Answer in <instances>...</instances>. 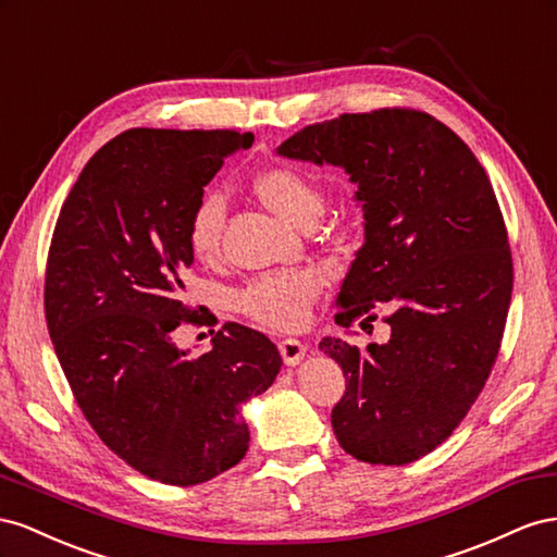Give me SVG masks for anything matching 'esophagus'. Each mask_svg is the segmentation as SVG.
Listing matches in <instances>:
<instances>
[{"instance_id":"esophagus-1","label":"esophagus","mask_w":557,"mask_h":557,"mask_svg":"<svg viewBox=\"0 0 557 557\" xmlns=\"http://www.w3.org/2000/svg\"><path fill=\"white\" fill-rule=\"evenodd\" d=\"M306 352H308V345H304L296 338L280 341V355H282V359H284V363H287V367H296V363H300V359L306 357Z\"/></svg>"}]
</instances>
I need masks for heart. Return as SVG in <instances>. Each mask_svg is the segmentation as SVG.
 <instances>
[{
  "label": "heart",
  "instance_id": "1",
  "mask_svg": "<svg viewBox=\"0 0 557 557\" xmlns=\"http://www.w3.org/2000/svg\"><path fill=\"white\" fill-rule=\"evenodd\" d=\"M251 190L268 210L296 226H312L324 212V188L314 172L282 163L253 174ZM226 208L219 194H205L194 205L186 221V240L200 261H214L221 253ZM324 280L314 270H280L261 275L237 296V306L270 329L292 331L304 326L314 298L322 294Z\"/></svg>",
  "mask_w": 557,
  "mask_h": 557
}]
</instances>
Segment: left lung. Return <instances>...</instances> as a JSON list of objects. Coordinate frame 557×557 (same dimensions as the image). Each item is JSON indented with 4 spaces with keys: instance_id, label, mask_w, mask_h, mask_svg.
<instances>
[{
    "instance_id": "left-lung-1",
    "label": "left lung",
    "mask_w": 557,
    "mask_h": 557,
    "mask_svg": "<svg viewBox=\"0 0 557 557\" xmlns=\"http://www.w3.org/2000/svg\"><path fill=\"white\" fill-rule=\"evenodd\" d=\"M277 153L341 165L359 186L367 243L336 324L367 329L385 310L392 329L367 349L320 343L345 375L333 434L361 462H416L467 418L499 355L513 259L495 190L448 125L406 107L306 125Z\"/></svg>"
}]
</instances>
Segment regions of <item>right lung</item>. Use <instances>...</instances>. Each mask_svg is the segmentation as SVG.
<instances>
[{"label":"right lung","instance_id":"right-lung-1","mask_svg":"<svg viewBox=\"0 0 557 557\" xmlns=\"http://www.w3.org/2000/svg\"><path fill=\"white\" fill-rule=\"evenodd\" d=\"M251 133L133 128L78 174L55 221L44 310L84 418L125 465L165 485H198L249 448L243 404L280 373L275 343L226 322L188 357L180 324H216L182 300L194 263L186 221L224 158Z\"/></svg>","mask_w":557,"mask_h":557}]
</instances>
